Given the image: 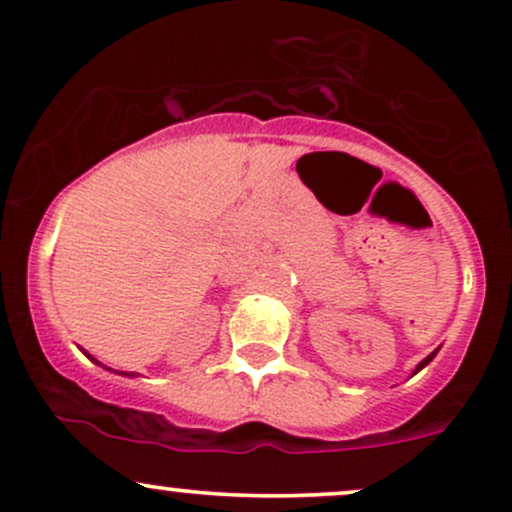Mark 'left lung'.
<instances>
[{
	"label": "left lung",
	"instance_id": "8db88e82",
	"mask_svg": "<svg viewBox=\"0 0 512 512\" xmlns=\"http://www.w3.org/2000/svg\"><path fill=\"white\" fill-rule=\"evenodd\" d=\"M434 357H436V352H431V354H429V357H426V359H422V362H419V364H417V369H414V374H417V371H422V369H424V366H426V364H429V362H431V359H434Z\"/></svg>",
	"mask_w": 512,
	"mask_h": 512
}]
</instances>
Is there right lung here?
Returning a JSON list of instances; mask_svg holds the SVG:
<instances>
[{"label":"right lung","instance_id":"add662e5","mask_svg":"<svg viewBox=\"0 0 512 512\" xmlns=\"http://www.w3.org/2000/svg\"><path fill=\"white\" fill-rule=\"evenodd\" d=\"M90 359H93V357H90ZM93 362H95V359H93ZM95 364H100V362H95Z\"/></svg>","mask_w":512,"mask_h":512}]
</instances>
